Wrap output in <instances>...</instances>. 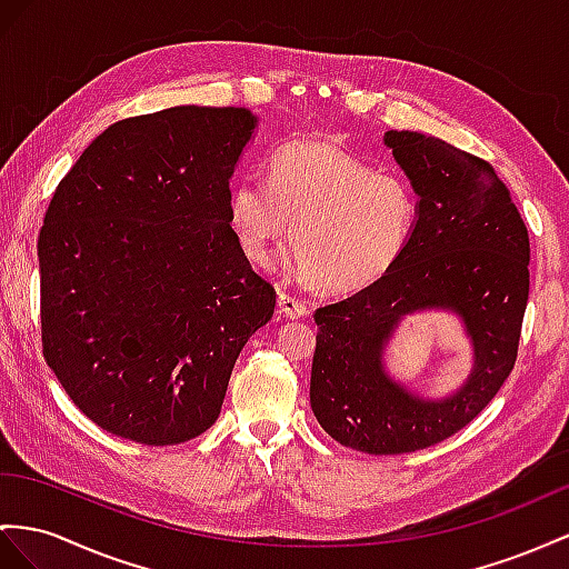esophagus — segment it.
<instances>
[{"mask_svg": "<svg viewBox=\"0 0 569 569\" xmlns=\"http://www.w3.org/2000/svg\"><path fill=\"white\" fill-rule=\"evenodd\" d=\"M279 308H281V312H283L286 317H290V319H300V317H305V315L310 312L308 302L300 300V298L288 296V293H281V296H279Z\"/></svg>", "mask_w": 569, "mask_h": 569, "instance_id": "34e87169", "label": "esophagus"}]
</instances>
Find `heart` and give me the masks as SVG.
Returning a JSON list of instances; mask_svg holds the SVG:
<instances>
[{
    "mask_svg": "<svg viewBox=\"0 0 569 569\" xmlns=\"http://www.w3.org/2000/svg\"><path fill=\"white\" fill-rule=\"evenodd\" d=\"M228 221L254 264L290 238L298 279L351 293L397 264L413 238L418 197L401 174L377 172L337 141L300 139L273 153L269 184L247 178L230 189Z\"/></svg>",
    "mask_w": 569,
    "mask_h": 569,
    "instance_id": "obj_1",
    "label": "heart"
}]
</instances>
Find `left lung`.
<instances>
[{
    "label": "left lung",
    "mask_w": 569,
    "mask_h": 569,
    "mask_svg": "<svg viewBox=\"0 0 569 569\" xmlns=\"http://www.w3.org/2000/svg\"><path fill=\"white\" fill-rule=\"evenodd\" d=\"M418 194L399 261L351 298L317 308L310 403L333 440L406 455L447 440L486 409L515 368L529 300V232L488 160L418 132L385 134ZM451 309L475 343V370L447 400L391 381L381 353L400 319Z\"/></svg>",
    "instance_id": "left-lung-1"
}]
</instances>
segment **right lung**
Returning <instances> with one entry per match:
<instances>
[{"mask_svg": "<svg viewBox=\"0 0 569 569\" xmlns=\"http://www.w3.org/2000/svg\"><path fill=\"white\" fill-rule=\"evenodd\" d=\"M257 118L180 106L110 124L38 236L42 356L98 428L166 447L207 432L276 290L228 221Z\"/></svg>", "mask_w": 569, "mask_h": 569, "instance_id": "add662e5", "label": "right lung"}]
</instances>
